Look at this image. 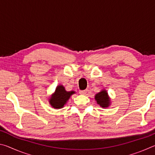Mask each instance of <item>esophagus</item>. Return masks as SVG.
<instances>
[{"instance_id": "obj_1", "label": "esophagus", "mask_w": 155, "mask_h": 155, "mask_svg": "<svg viewBox=\"0 0 155 155\" xmlns=\"http://www.w3.org/2000/svg\"><path fill=\"white\" fill-rule=\"evenodd\" d=\"M87 90H81V91H79V93H80L81 94H83V95H85V94H87Z\"/></svg>"}]
</instances>
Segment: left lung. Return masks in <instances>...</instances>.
<instances>
[{
	"instance_id": "8db88e82",
	"label": "left lung",
	"mask_w": 155,
	"mask_h": 155,
	"mask_svg": "<svg viewBox=\"0 0 155 155\" xmlns=\"http://www.w3.org/2000/svg\"><path fill=\"white\" fill-rule=\"evenodd\" d=\"M95 101L97 104L103 108H107L111 104V99L106 90H101V91L95 95Z\"/></svg>"
}]
</instances>
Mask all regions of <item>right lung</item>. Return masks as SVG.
Here are the masks:
<instances>
[{
    "mask_svg": "<svg viewBox=\"0 0 155 155\" xmlns=\"http://www.w3.org/2000/svg\"><path fill=\"white\" fill-rule=\"evenodd\" d=\"M75 93L74 91H67L64 85H59L57 86L54 92L50 96L48 102L52 108L61 109L66 104L70 96Z\"/></svg>",
    "mask_w": 155,
    "mask_h": 155,
    "instance_id": "add662e5",
    "label": "right lung"
}]
</instances>
